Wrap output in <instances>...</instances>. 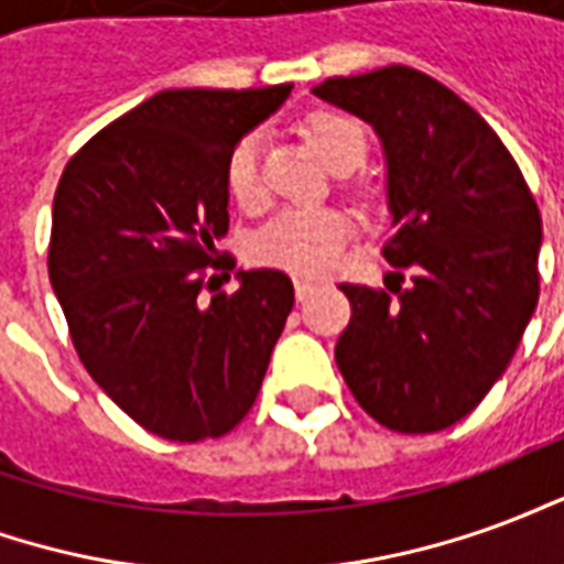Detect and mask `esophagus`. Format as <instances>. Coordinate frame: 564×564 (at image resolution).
Wrapping results in <instances>:
<instances>
[{
  "mask_svg": "<svg viewBox=\"0 0 564 564\" xmlns=\"http://www.w3.org/2000/svg\"><path fill=\"white\" fill-rule=\"evenodd\" d=\"M314 290H317V283L295 281V299H299V302H305V299H311V295H314Z\"/></svg>",
  "mask_w": 564,
  "mask_h": 564,
  "instance_id": "obj_1",
  "label": "esophagus"
}]
</instances>
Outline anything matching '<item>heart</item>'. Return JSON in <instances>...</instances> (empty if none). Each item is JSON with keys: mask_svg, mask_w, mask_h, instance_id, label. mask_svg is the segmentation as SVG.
I'll list each match as a JSON object with an SVG mask.
<instances>
[{"mask_svg": "<svg viewBox=\"0 0 564 564\" xmlns=\"http://www.w3.org/2000/svg\"><path fill=\"white\" fill-rule=\"evenodd\" d=\"M305 132L311 144L319 150V156L338 172L356 169L366 160V129L356 117L341 115V111H317L307 117ZM259 148H262V141L257 132H250L235 144L226 160V189L245 208H257L265 196ZM347 235H350V223L338 210H281L253 238V257L265 265H278V269L295 271V274H323L338 259Z\"/></svg>", "mask_w": 564, "mask_h": 564, "instance_id": "obj_1", "label": "heart"}]
</instances>
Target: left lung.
Here are the masks:
<instances>
[{"mask_svg":"<svg viewBox=\"0 0 564 564\" xmlns=\"http://www.w3.org/2000/svg\"><path fill=\"white\" fill-rule=\"evenodd\" d=\"M314 93L380 135L395 226L383 259L414 271L395 299L344 283L354 314L335 362L380 425L441 432L484 402L534 314L541 214L532 189L484 117L416 68L329 78Z\"/></svg>","mask_w":564,"mask_h":564,"instance_id":"obj_1","label":"left lung"}]
</instances>
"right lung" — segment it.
Listing matches in <instances>:
<instances>
[{
  "mask_svg": "<svg viewBox=\"0 0 564 564\" xmlns=\"http://www.w3.org/2000/svg\"><path fill=\"white\" fill-rule=\"evenodd\" d=\"M290 90L156 93L96 132L56 186L47 271L72 344L115 404L165 441L245 420L293 311V281L274 269L238 271L232 295L198 299L208 269H232L214 247L229 232L226 160Z\"/></svg>",
  "mask_w": 564,
  "mask_h": 564,
  "instance_id": "right-lung-1",
  "label": "right lung"
}]
</instances>
